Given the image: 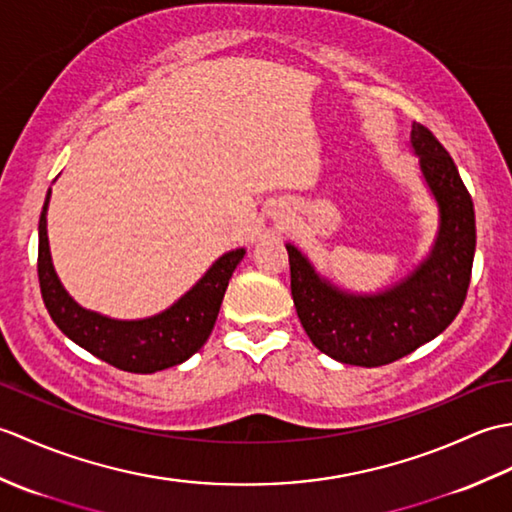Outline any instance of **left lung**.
Instances as JSON below:
<instances>
[{"label": "left lung", "mask_w": 512, "mask_h": 512, "mask_svg": "<svg viewBox=\"0 0 512 512\" xmlns=\"http://www.w3.org/2000/svg\"><path fill=\"white\" fill-rule=\"evenodd\" d=\"M411 145L440 204V235L416 273L376 297H354L314 273L295 246L288 248L290 290L303 330L334 361L380 367L436 339L458 317L471 284L475 211L449 151L416 123Z\"/></svg>", "instance_id": "left-lung-1"}]
</instances>
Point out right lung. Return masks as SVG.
Wrapping results in <instances>:
<instances>
[{
    "label": "right lung",
    "instance_id": "1",
    "mask_svg": "<svg viewBox=\"0 0 512 512\" xmlns=\"http://www.w3.org/2000/svg\"><path fill=\"white\" fill-rule=\"evenodd\" d=\"M50 189L39 217L37 275L46 310L57 328L83 350L123 372L154 374L187 361L209 339L220 312L233 270L242 262L244 248L226 253L198 284L158 317L143 321H114L83 310L59 284L50 262L46 209Z\"/></svg>",
    "mask_w": 512,
    "mask_h": 512
}]
</instances>
